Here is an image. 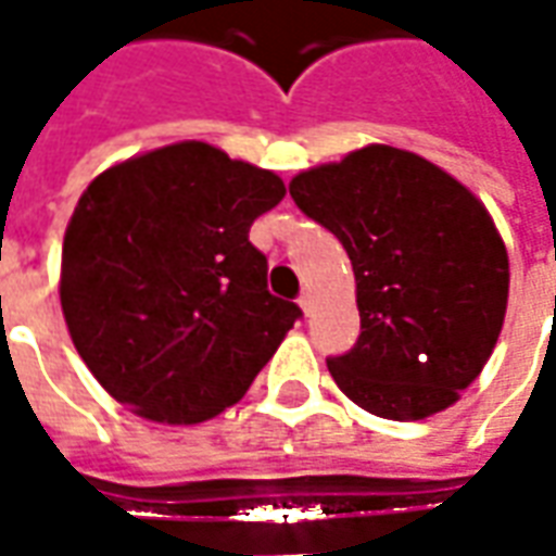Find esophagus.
Here are the masks:
<instances>
[{"mask_svg": "<svg viewBox=\"0 0 556 556\" xmlns=\"http://www.w3.org/2000/svg\"><path fill=\"white\" fill-rule=\"evenodd\" d=\"M298 303H301V309H303V313H306V315H313V309H315V298H313V291H309V289L303 291L301 298H298Z\"/></svg>", "mask_w": 556, "mask_h": 556, "instance_id": "esophagus-1", "label": "esophagus"}]
</instances>
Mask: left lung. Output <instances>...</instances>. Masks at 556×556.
Returning <instances> with one entry per match:
<instances>
[{"instance_id": "1", "label": "left lung", "mask_w": 556, "mask_h": 556, "mask_svg": "<svg viewBox=\"0 0 556 556\" xmlns=\"http://www.w3.org/2000/svg\"><path fill=\"white\" fill-rule=\"evenodd\" d=\"M345 247L361 337L330 357L339 390L375 417L422 419L477 381L501 337L509 255L477 195L419 154L366 146L289 184Z\"/></svg>"}]
</instances>
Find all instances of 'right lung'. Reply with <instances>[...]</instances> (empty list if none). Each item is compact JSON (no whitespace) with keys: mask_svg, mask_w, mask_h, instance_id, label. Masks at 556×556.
<instances>
[{"mask_svg":"<svg viewBox=\"0 0 556 556\" xmlns=\"http://www.w3.org/2000/svg\"><path fill=\"white\" fill-rule=\"evenodd\" d=\"M286 184L207 142L101 172L62 243V313L101 387L139 417L190 426L250 390L301 306L267 291L255 217Z\"/></svg>","mask_w":556,"mask_h":556,"instance_id":"obj_1","label":"right lung"}]
</instances>
